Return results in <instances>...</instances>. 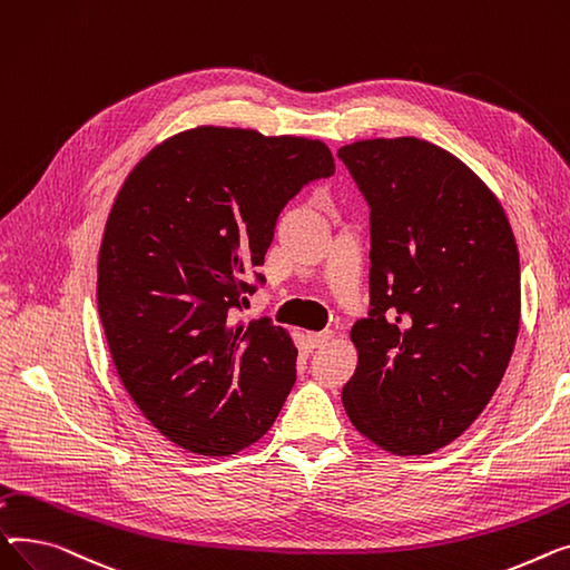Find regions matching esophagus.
I'll use <instances>...</instances> for the list:
<instances>
[{
    "label": "esophagus",
    "instance_id": "esophagus-1",
    "mask_svg": "<svg viewBox=\"0 0 570 570\" xmlns=\"http://www.w3.org/2000/svg\"><path fill=\"white\" fill-rule=\"evenodd\" d=\"M333 338V331H320V333H308L306 341L311 345V350H317V347H324L328 341Z\"/></svg>",
    "mask_w": 570,
    "mask_h": 570
}]
</instances>
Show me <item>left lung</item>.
I'll list each match as a JSON object with an SVG mask.
<instances>
[{"label":"left lung","mask_w":570,"mask_h":570,"mask_svg":"<svg viewBox=\"0 0 570 570\" xmlns=\"http://www.w3.org/2000/svg\"><path fill=\"white\" fill-rule=\"evenodd\" d=\"M371 207V311L343 389L354 428L395 455L432 453L485 410L520 328V255L494 193L419 138L345 145Z\"/></svg>","instance_id":"8db88e82"}]
</instances>
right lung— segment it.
Wrapping results in <instances>:
<instances>
[{"mask_svg": "<svg viewBox=\"0 0 570 570\" xmlns=\"http://www.w3.org/2000/svg\"><path fill=\"white\" fill-rule=\"evenodd\" d=\"M336 173L328 147L199 126L126 177L98 253V315L132 403L177 446L232 455L269 430L296 347L269 317L234 322L289 199Z\"/></svg>", "mask_w": 570, "mask_h": 570, "instance_id": "add662e5", "label": "right lung"}]
</instances>
